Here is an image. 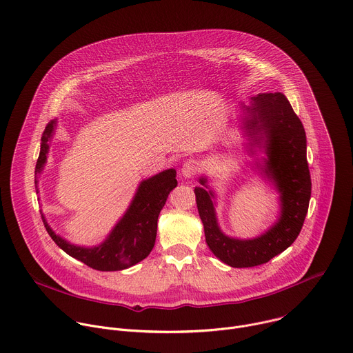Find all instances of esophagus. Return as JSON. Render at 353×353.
Returning <instances> with one entry per match:
<instances>
[{
    "mask_svg": "<svg viewBox=\"0 0 353 353\" xmlns=\"http://www.w3.org/2000/svg\"><path fill=\"white\" fill-rule=\"evenodd\" d=\"M201 172V165L196 159H187L181 168V174L187 179H191L194 176H196Z\"/></svg>",
    "mask_w": 353,
    "mask_h": 353,
    "instance_id": "esophagus-1",
    "label": "esophagus"
}]
</instances>
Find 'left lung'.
I'll use <instances>...</instances> for the list:
<instances>
[{"mask_svg": "<svg viewBox=\"0 0 353 353\" xmlns=\"http://www.w3.org/2000/svg\"><path fill=\"white\" fill-rule=\"evenodd\" d=\"M245 110L249 114L245 121L248 134L257 141L256 144L264 141L268 155L264 170L281 192L282 214L279 221L256 239L228 238L217 225L212 191L202 187L194 190L208 246L216 257L234 268L265 264L297 239L308 212L312 188L305 130L285 94L279 92L260 93ZM199 181L208 188L206 179Z\"/></svg>", "mask_w": 353, "mask_h": 353, "instance_id": "obj_1", "label": "left lung"}]
</instances>
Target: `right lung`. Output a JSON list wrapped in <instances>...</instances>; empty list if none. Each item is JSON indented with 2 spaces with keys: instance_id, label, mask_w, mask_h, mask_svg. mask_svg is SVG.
Listing matches in <instances>:
<instances>
[{
  "instance_id": "obj_1",
  "label": "right lung",
  "mask_w": 353,
  "mask_h": 353,
  "mask_svg": "<svg viewBox=\"0 0 353 353\" xmlns=\"http://www.w3.org/2000/svg\"><path fill=\"white\" fill-rule=\"evenodd\" d=\"M54 123L56 121H49L41 137V151L37 159L34 179L37 192V173L41 172L46 161L49 148L48 141L53 133ZM176 185L177 180L174 169H168L141 181L126 214L115 225L105 242L93 249L70 245L56 235L45 220L43 224L53 242L68 256L97 271H121L140 263L152 250L157 238L158 216L165 206L168 195Z\"/></svg>"
}]
</instances>
